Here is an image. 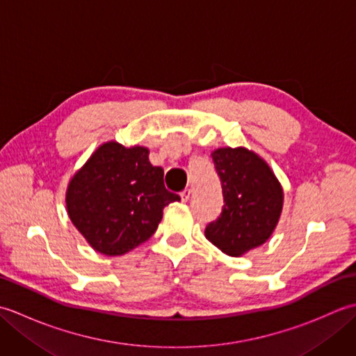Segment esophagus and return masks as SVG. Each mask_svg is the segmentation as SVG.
Masks as SVG:
<instances>
[{"instance_id":"34e87169","label":"esophagus","mask_w":356,"mask_h":356,"mask_svg":"<svg viewBox=\"0 0 356 356\" xmlns=\"http://www.w3.org/2000/svg\"><path fill=\"white\" fill-rule=\"evenodd\" d=\"M180 197H182V202H188L191 197V190L190 188H185V190L180 193Z\"/></svg>"}]
</instances>
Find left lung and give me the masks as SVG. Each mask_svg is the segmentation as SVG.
<instances>
[{"label": "left lung", "instance_id": "left-lung-1", "mask_svg": "<svg viewBox=\"0 0 356 356\" xmlns=\"http://www.w3.org/2000/svg\"><path fill=\"white\" fill-rule=\"evenodd\" d=\"M211 156L225 203L218 218L208 223L205 237L222 252L240 257L274 232L283 208L282 185L269 165L243 147L218 148Z\"/></svg>", "mask_w": 356, "mask_h": 356}]
</instances>
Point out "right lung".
I'll list each match as a JSON object with an SVG mask.
<instances>
[{"label": "right lung", "mask_w": 356, "mask_h": 356, "mask_svg": "<svg viewBox=\"0 0 356 356\" xmlns=\"http://www.w3.org/2000/svg\"><path fill=\"white\" fill-rule=\"evenodd\" d=\"M145 147L127 148L111 140L97 148L72 177L65 203L72 223L104 255H122L147 241L163 208L179 202L163 184Z\"/></svg>", "instance_id": "obj_1"}]
</instances>
